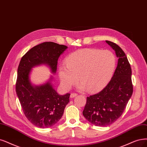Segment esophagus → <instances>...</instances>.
<instances>
[{
  "label": "esophagus",
  "mask_w": 147,
  "mask_h": 147,
  "mask_svg": "<svg viewBox=\"0 0 147 147\" xmlns=\"http://www.w3.org/2000/svg\"><path fill=\"white\" fill-rule=\"evenodd\" d=\"M78 95V94L77 93H71L70 94V97L71 98H73V97H76Z\"/></svg>",
  "instance_id": "obj_1"
}]
</instances>
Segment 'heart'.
Here are the masks:
<instances>
[{
	"instance_id": "1",
	"label": "heart",
	"mask_w": 147,
	"mask_h": 147,
	"mask_svg": "<svg viewBox=\"0 0 147 147\" xmlns=\"http://www.w3.org/2000/svg\"><path fill=\"white\" fill-rule=\"evenodd\" d=\"M116 64V56L110 50L82 49L70 54L65 60V65H60L59 77L65 89L71 88L79 78L80 90L94 92L109 82Z\"/></svg>"
}]
</instances>
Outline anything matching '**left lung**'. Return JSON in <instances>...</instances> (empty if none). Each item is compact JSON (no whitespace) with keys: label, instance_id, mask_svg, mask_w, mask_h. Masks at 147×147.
Returning a JSON list of instances; mask_svg holds the SVG:
<instances>
[{"label":"left lung","instance_id":"obj_1","mask_svg":"<svg viewBox=\"0 0 147 147\" xmlns=\"http://www.w3.org/2000/svg\"><path fill=\"white\" fill-rule=\"evenodd\" d=\"M118 58L110 82L99 93L87 97L82 112L85 119L96 126H108L121 116L133 94L131 68L125 54L115 43L106 40Z\"/></svg>","mask_w":147,"mask_h":147}]
</instances>
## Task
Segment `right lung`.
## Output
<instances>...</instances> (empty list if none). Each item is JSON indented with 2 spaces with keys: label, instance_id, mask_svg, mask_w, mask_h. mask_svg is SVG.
I'll return each mask as SVG.
<instances>
[{
  "label": "right lung",
  "instance_id": "right-lung-1",
  "mask_svg": "<svg viewBox=\"0 0 147 147\" xmlns=\"http://www.w3.org/2000/svg\"><path fill=\"white\" fill-rule=\"evenodd\" d=\"M68 47L52 42L37 45L22 57L18 69L16 91L26 117L42 128L52 127L62 117L69 102V93L59 95L53 87V76L40 85H33L30 79L31 69L44 64L55 74L58 59Z\"/></svg>",
  "mask_w": 147,
  "mask_h": 147
}]
</instances>
